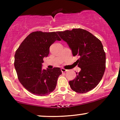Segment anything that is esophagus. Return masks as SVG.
I'll return each mask as SVG.
<instances>
[{"label": "esophagus", "mask_w": 120, "mask_h": 120, "mask_svg": "<svg viewBox=\"0 0 120 120\" xmlns=\"http://www.w3.org/2000/svg\"><path fill=\"white\" fill-rule=\"evenodd\" d=\"M61 71L63 73H65V72H66V71H68V70L65 69H64V68H61Z\"/></svg>", "instance_id": "esophagus-1"}]
</instances>
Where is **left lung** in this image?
Returning <instances> with one entry per match:
<instances>
[{
	"instance_id": "8db88e82",
	"label": "left lung",
	"mask_w": 120,
	"mask_h": 120,
	"mask_svg": "<svg viewBox=\"0 0 120 120\" xmlns=\"http://www.w3.org/2000/svg\"><path fill=\"white\" fill-rule=\"evenodd\" d=\"M61 39L67 42L74 56H79L75 63L81 71L69 82L71 88L78 93L93 90L101 81L105 69V53L101 41L82 29L58 31Z\"/></svg>"
}]
</instances>
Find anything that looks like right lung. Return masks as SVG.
Here are the masks:
<instances>
[{"label":"right lung","mask_w":120,"mask_h":120,"mask_svg":"<svg viewBox=\"0 0 120 120\" xmlns=\"http://www.w3.org/2000/svg\"><path fill=\"white\" fill-rule=\"evenodd\" d=\"M56 32L34 31L24 40L16 51L15 68L18 78L30 93L46 96L55 89L57 78L62 72L60 68L42 69L43 58L47 57L49 47L60 41Z\"/></svg>","instance_id":"right-lung-1"}]
</instances>
